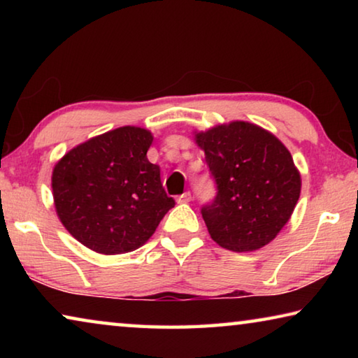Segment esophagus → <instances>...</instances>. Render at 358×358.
Instances as JSON below:
<instances>
[{
    "label": "esophagus",
    "instance_id": "34e87169",
    "mask_svg": "<svg viewBox=\"0 0 358 358\" xmlns=\"http://www.w3.org/2000/svg\"><path fill=\"white\" fill-rule=\"evenodd\" d=\"M191 199H192L191 192L187 191V192H185V194H181V196L177 199V201H178V203H187V202H191Z\"/></svg>",
    "mask_w": 358,
    "mask_h": 358
}]
</instances>
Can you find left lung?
<instances>
[{"instance_id":"1","label":"left lung","mask_w":358,"mask_h":358,"mask_svg":"<svg viewBox=\"0 0 358 358\" xmlns=\"http://www.w3.org/2000/svg\"><path fill=\"white\" fill-rule=\"evenodd\" d=\"M196 143L205 151L217 189L215 201L202 207L210 237L235 252L268 245L300 197V172L289 150L248 121L197 132Z\"/></svg>"}]
</instances>
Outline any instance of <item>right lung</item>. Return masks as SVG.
Here are the masks:
<instances>
[{
  "label": "right lung",
  "instance_id": "add662e5",
  "mask_svg": "<svg viewBox=\"0 0 358 358\" xmlns=\"http://www.w3.org/2000/svg\"><path fill=\"white\" fill-rule=\"evenodd\" d=\"M151 132L136 126L77 145L52 173L55 210L68 232L96 252L124 254L147 243L175 201L147 151Z\"/></svg>",
  "mask_w": 358,
  "mask_h": 358
}]
</instances>
